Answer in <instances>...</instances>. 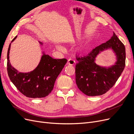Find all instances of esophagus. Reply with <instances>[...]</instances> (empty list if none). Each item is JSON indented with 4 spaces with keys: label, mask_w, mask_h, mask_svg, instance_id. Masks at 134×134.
I'll use <instances>...</instances> for the list:
<instances>
[{
    "label": "esophagus",
    "mask_w": 134,
    "mask_h": 134,
    "mask_svg": "<svg viewBox=\"0 0 134 134\" xmlns=\"http://www.w3.org/2000/svg\"><path fill=\"white\" fill-rule=\"evenodd\" d=\"M75 61L72 58H69L68 60V64L70 65H73L75 64Z\"/></svg>",
    "instance_id": "obj_1"
}]
</instances>
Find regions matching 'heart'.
Segmentation results:
<instances>
[{
    "label": "heart",
    "mask_w": 134,
    "mask_h": 134,
    "mask_svg": "<svg viewBox=\"0 0 134 134\" xmlns=\"http://www.w3.org/2000/svg\"><path fill=\"white\" fill-rule=\"evenodd\" d=\"M57 48H58V49H62V47L61 46H57Z\"/></svg>",
    "instance_id": "heart-1"
}]
</instances>
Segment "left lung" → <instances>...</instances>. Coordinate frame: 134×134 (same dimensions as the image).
Listing matches in <instances>:
<instances>
[{
    "label": "left lung",
    "mask_w": 134,
    "mask_h": 134,
    "mask_svg": "<svg viewBox=\"0 0 134 134\" xmlns=\"http://www.w3.org/2000/svg\"><path fill=\"white\" fill-rule=\"evenodd\" d=\"M111 48L116 53L117 62L111 67H102L94 62L101 51ZM125 48L113 33L111 39L95 47L86 56L76 55L79 62L75 67L76 83L79 90L88 96H98L109 91L114 85L125 66Z\"/></svg>",
    "instance_id": "left-lung-1"
}]
</instances>
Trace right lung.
Returning <instances> with one entry per match:
<instances>
[{"label": "right lung", "mask_w": 134, "mask_h": 134, "mask_svg": "<svg viewBox=\"0 0 134 134\" xmlns=\"http://www.w3.org/2000/svg\"><path fill=\"white\" fill-rule=\"evenodd\" d=\"M16 36L12 40L13 42ZM40 43L42 44L41 42ZM11 43L7 54V70L9 77L17 90L25 97L31 98L45 97L52 92L55 81L67 62L63 58L56 59L44 53L39 65L33 71L27 73L18 72L12 67L9 60Z\"/></svg>", "instance_id": "add662e5"}]
</instances>
